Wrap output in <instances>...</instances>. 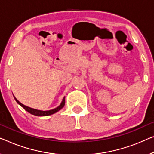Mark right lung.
I'll return each instance as SVG.
<instances>
[{
  "label": "right lung",
  "instance_id": "1",
  "mask_svg": "<svg viewBox=\"0 0 154 154\" xmlns=\"http://www.w3.org/2000/svg\"><path fill=\"white\" fill-rule=\"evenodd\" d=\"M14 97L16 102H17L18 104L20 105V106H21L26 111H27L28 113H29L30 114H32V115H34V116H50V115H52L55 113H57V112H58L59 110H61V109H62V108L64 106V105H65V97H64L62 100V102H61V103L59 106H57V108H55V109H54L49 110V111H41V110L34 109H32V108L25 106L24 104H21V103H20L19 101H18L17 98L14 97Z\"/></svg>",
  "mask_w": 154,
  "mask_h": 154
}]
</instances>
